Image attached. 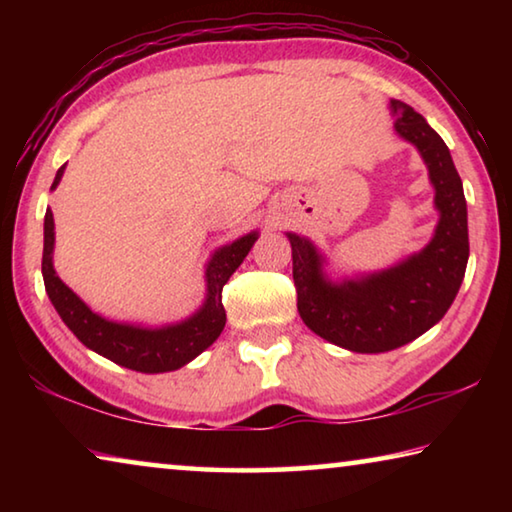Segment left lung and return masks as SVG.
<instances>
[{
	"mask_svg": "<svg viewBox=\"0 0 512 512\" xmlns=\"http://www.w3.org/2000/svg\"><path fill=\"white\" fill-rule=\"evenodd\" d=\"M395 131L413 142L436 187L440 221L431 244L400 266L359 282L329 284L307 239L289 235L298 314L325 341L352 352H388L406 345L447 314L461 289L470 239L461 176L447 144L411 106L391 101Z\"/></svg>",
	"mask_w": 512,
	"mask_h": 512,
	"instance_id": "8db88e82",
	"label": "left lung"
}]
</instances>
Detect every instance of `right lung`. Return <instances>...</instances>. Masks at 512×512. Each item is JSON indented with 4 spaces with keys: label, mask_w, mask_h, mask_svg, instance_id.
Returning a JSON list of instances; mask_svg holds the SVG:
<instances>
[{
    "label": "right lung",
    "mask_w": 512,
    "mask_h": 512,
    "mask_svg": "<svg viewBox=\"0 0 512 512\" xmlns=\"http://www.w3.org/2000/svg\"><path fill=\"white\" fill-rule=\"evenodd\" d=\"M60 167L51 189L58 185L63 176ZM257 235H246L235 244L221 248L207 266V302L185 323L162 327V329H142L133 325H119L101 318L83 305L76 293L65 287L51 266V250H54V214H45V248H42V277L49 293L51 305L56 307L65 325L72 329L76 339L85 348L94 350L101 357L131 368L137 372H169L183 368L185 363L198 357L205 348L219 339L225 327V309L221 302L223 284L244 262L248 250L253 248Z\"/></svg>",
    "instance_id": "obj_1"
}]
</instances>
